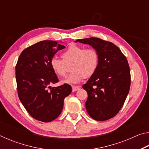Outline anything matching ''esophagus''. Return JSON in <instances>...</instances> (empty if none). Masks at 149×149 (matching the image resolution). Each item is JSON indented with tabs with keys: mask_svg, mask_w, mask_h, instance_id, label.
<instances>
[{
	"mask_svg": "<svg viewBox=\"0 0 149 149\" xmlns=\"http://www.w3.org/2000/svg\"><path fill=\"white\" fill-rule=\"evenodd\" d=\"M80 89V87L79 86H73L72 87V91H78Z\"/></svg>",
	"mask_w": 149,
	"mask_h": 149,
	"instance_id": "1",
	"label": "esophagus"
}]
</instances>
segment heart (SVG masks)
Masks as SVG:
<instances>
[{"label":"heart","mask_w":149,"mask_h":149,"mask_svg":"<svg viewBox=\"0 0 149 149\" xmlns=\"http://www.w3.org/2000/svg\"><path fill=\"white\" fill-rule=\"evenodd\" d=\"M63 60L53 57L50 60V67L54 74L59 77L66 74V64L73 62V72L63 83L75 84L81 81L85 77H91L95 74L99 64V55L95 49H86L72 43L62 54Z\"/></svg>","instance_id":"1"}]
</instances>
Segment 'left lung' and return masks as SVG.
<instances>
[{
	"label": "left lung",
	"mask_w": 149,
	"mask_h": 149,
	"mask_svg": "<svg viewBox=\"0 0 149 149\" xmlns=\"http://www.w3.org/2000/svg\"><path fill=\"white\" fill-rule=\"evenodd\" d=\"M75 42L91 45L99 53L97 72L82 86L88 94L85 107L93 119L109 120L119 112L130 91L131 75L127 60L116 45L100 38L91 37Z\"/></svg>",
	"instance_id": "left-lung-1"
}]
</instances>
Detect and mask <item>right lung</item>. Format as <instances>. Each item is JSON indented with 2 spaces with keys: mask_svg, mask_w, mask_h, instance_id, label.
<instances>
[{
  "mask_svg": "<svg viewBox=\"0 0 149 149\" xmlns=\"http://www.w3.org/2000/svg\"><path fill=\"white\" fill-rule=\"evenodd\" d=\"M64 48L55 41H42L24 49L17 60V95L27 112L37 120L49 122L57 118L64 99L72 93L67 84L50 87L59 81L50 67V60Z\"/></svg>",
  "mask_w": 149,
  "mask_h": 149,
  "instance_id": "right-lung-1",
  "label": "right lung"
}]
</instances>
